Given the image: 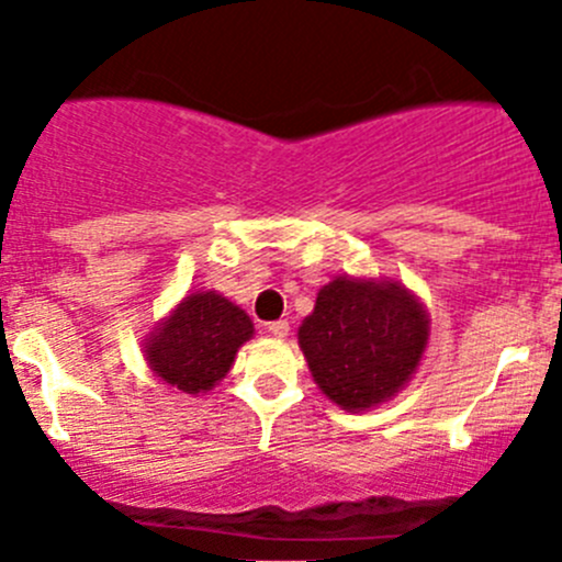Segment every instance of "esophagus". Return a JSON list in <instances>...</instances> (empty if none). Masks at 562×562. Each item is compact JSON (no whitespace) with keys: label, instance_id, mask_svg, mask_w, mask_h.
<instances>
[{"label":"esophagus","instance_id":"obj_1","mask_svg":"<svg viewBox=\"0 0 562 562\" xmlns=\"http://www.w3.org/2000/svg\"><path fill=\"white\" fill-rule=\"evenodd\" d=\"M266 329H269V335H274V338H288V333H291L288 322H271Z\"/></svg>","mask_w":562,"mask_h":562}]
</instances>
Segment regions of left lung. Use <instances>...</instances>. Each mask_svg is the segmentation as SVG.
Masks as SVG:
<instances>
[{
  "label": "left lung",
  "instance_id": "8db88e82",
  "mask_svg": "<svg viewBox=\"0 0 562 562\" xmlns=\"http://www.w3.org/2000/svg\"><path fill=\"white\" fill-rule=\"evenodd\" d=\"M427 340V307L396 280L335 277L299 327L313 380L349 413L396 396L416 374Z\"/></svg>",
  "mask_w": 562,
  "mask_h": 562
}]
</instances>
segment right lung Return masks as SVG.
I'll list each match as a JSON object with an SVG mask.
<instances>
[{"label":"right lung","instance_id":"add662e5","mask_svg":"<svg viewBox=\"0 0 562 562\" xmlns=\"http://www.w3.org/2000/svg\"><path fill=\"white\" fill-rule=\"evenodd\" d=\"M251 335L246 311L222 293L196 291L146 335L144 358L162 385L199 396L227 376Z\"/></svg>","mask_w":562,"mask_h":562}]
</instances>
